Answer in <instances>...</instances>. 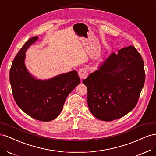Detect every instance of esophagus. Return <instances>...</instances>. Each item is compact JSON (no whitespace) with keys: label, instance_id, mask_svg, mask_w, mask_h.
Here are the masks:
<instances>
[{"label":"esophagus","instance_id":"34e87169","mask_svg":"<svg viewBox=\"0 0 156 156\" xmlns=\"http://www.w3.org/2000/svg\"><path fill=\"white\" fill-rule=\"evenodd\" d=\"M88 71L86 68H81L79 71V76L81 80L86 79L88 77Z\"/></svg>","mask_w":156,"mask_h":156}]
</instances>
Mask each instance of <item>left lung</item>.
Instances as JSON below:
<instances>
[{
  "label": "left lung",
  "mask_w": 156,
  "mask_h": 156,
  "mask_svg": "<svg viewBox=\"0 0 156 156\" xmlns=\"http://www.w3.org/2000/svg\"><path fill=\"white\" fill-rule=\"evenodd\" d=\"M142 56L130 45L105 60L83 83L87 87V103L92 114L103 121L120 119L132 111L144 87Z\"/></svg>",
  "instance_id": "left-lung-1"
}]
</instances>
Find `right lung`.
Returning <instances> with one entry per match:
<instances>
[{
  "label": "right lung",
  "mask_w": 156,
  "mask_h": 156,
  "mask_svg": "<svg viewBox=\"0 0 156 156\" xmlns=\"http://www.w3.org/2000/svg\"><path fill=\"white\" fill-rule=\"evenodd\" d=\"M37 39L32 37L19 51L10 70V82L21 109L36 120L49 122L60 115L66 99L81 81L75 70L45 81L33 77L25 66V52Z\"/></svg>",
  "instance_id": "obj_1"
}]
</instances>
